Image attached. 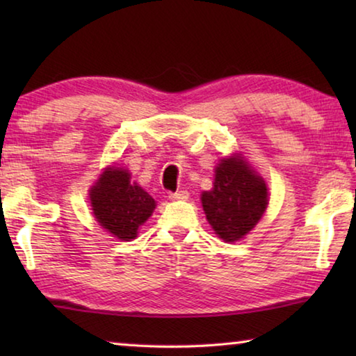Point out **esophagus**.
<instances>
[{
	"instance_id": "1",
	"label": "esophagus",
	"mask_w": 356,
	"mask_h": 356,
	"mask_svg": "<svg viewBox=\"0 0 356 356\" xmlns=\"http://www.w3.org/2000/svg\"><path fill=\"white\" fill-rule=\"evenodd\" d=\"M188 196H190L188 191H185V190L170 193V200H172V201H185V200H188Z\"/></svg>"
}]
</instances>
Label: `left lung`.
Wrapping results in <instances>:
<instances>
[{
  "label": "left lung",
  "mask_w": 356,
  "mask_h": 356,
  "mask_svg": "<svg viewBox=\"0 0 356 356\" xmlns=\"http://www.w3.org/2000/svg\"><path fill=\"white\" fill-rule=\"evenodd\" d=\"M202 207L218 237L236 242L261 220L268 204L267 186L243 159H222L215 168L213 188L202 193Z\"/></svg>",
  "instance_id": "8db88e82"
}]
</instances>
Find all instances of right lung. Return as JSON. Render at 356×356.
I'll list each match as a JSON object with an SVG mask.
<instances>
[{"mask_svg": "<svg viewBox=\"0 0 356 356\" xmlns=\"http://www.w3.org/2000/svg\"><path fill=\"white\" fill-rule=\"evenodd\" d=\"M91 206L100 226L114 237L130 240L152 215L155 201L141 186L130 182L127 171L110 168L92 186Z\"/></svg>", "mask_w": 356, "mask_h": 356, "instance_id": "1", "label": "right lung"}]
</instances>
